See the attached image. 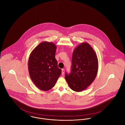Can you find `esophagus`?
<instances>
[{"instance_id":"obj_1","label":"esophagus","mask_w":125,"mask_h":125,"mask_svg":"<svg viewBox=\"0 0 125 125\" xmlns=\"http://www.w3.org/2000/svg\"><path fill=\"white\" fill-rule=\"evenodd\" d=\"M64 73H65V70H64V69H62V75H64Z\"/></svg>"}]
</instances>
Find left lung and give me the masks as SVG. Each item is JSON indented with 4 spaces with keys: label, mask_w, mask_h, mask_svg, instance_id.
I'll return each mask as SVG.
<instances>
[{
    "label": "left lung",
    "mask_w": 125,
    "mask_h": 125,
    "mask_svg": "<svg viewBox=\"0 0 125 125\" xmlns=\"http://www.w3.org/2000/svg\"><path fill=\"white\" fill-rule=\"evenodd\" d=\"M98 68V59L94 50L86 42L81 43L73 53L71 71L65 73V79L73 90L80 92L93 82Z\"/></svg>",
    "instance_id": "1"
}]
</instances>
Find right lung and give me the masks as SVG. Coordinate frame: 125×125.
Here are the masks:
<instances>
[{
	"mask_svg": "<svg viewBox=\"0 0 125 125\" xmlns=\"http://www.w3.org/2000/svg\"><path fill=\"white\" fill-rule=\"evenodd\" d=\"M57 47L52 42H42L31 52L28 61L30 77L43 91L52 89L61 73L55 59Z\"/></svg>",
	"mask_w": 125,
	"mask_h": 125,
	"instance_id": "1",
	"label": "right lung"
}]
</instances>
